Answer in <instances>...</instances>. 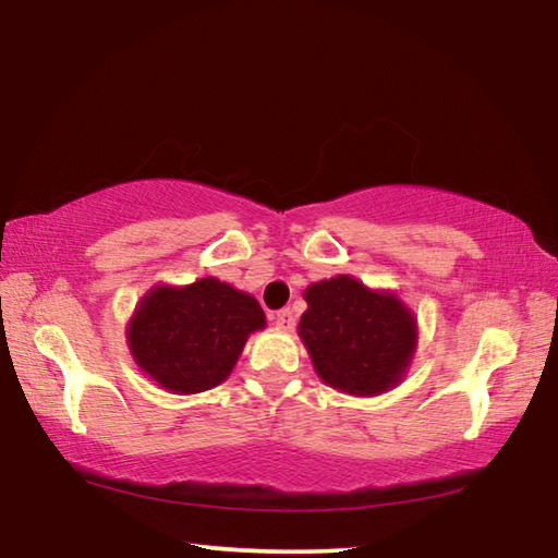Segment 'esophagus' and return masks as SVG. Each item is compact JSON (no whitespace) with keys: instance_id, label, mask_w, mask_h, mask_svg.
Here are the masks:
<instances>
[{"instance_id":"esophagus-1","label":"esophagus","mask_w":558,"mask_h":558,"mask_svg":"<svg viewBox=\"0 0 558 558\" xmlns=\"http://www.w3.org/2000/svg\"><path fill=\"white\" fill-rule=\"evenodd\" d=\"M272 325H276L278 329H282V332H290V329L295 327V315H292L290 307L278 310V313L272 315Z\"/></svg>"}]
</instances>
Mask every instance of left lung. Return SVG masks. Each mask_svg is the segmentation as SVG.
<instances>
[{
    "label": "left lung",
    "mask_w": 558,
    "mask_h": 558,
    "mask_svg": "<svg viewBox=\"0 0 558 558\" xmlns=\"http://www.w3.org/2000/svg\"><path fill=\"white\" fill-rule=\"evenodd\" d=\"M305 300L298 332L327 386L352 396H379L403 379L418 325L393 292L337 276L310 286Z\"/></svg>",
    "instance_id": "left-lung-1"
}]
</instances>
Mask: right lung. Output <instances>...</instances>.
<instances>
[{
	"label": "right lung",
	"mask_w": 558,
	"mask_h": 558,
	"mask_svg": "<svg viewBox=\"0 0 558 558\" xmlns=\"http://www.w3.org/2000/svg\"><path fill=\"white\" fill-rule=\"evenodd\" d=\"M266 313L248 292L216 278L157 286L140 300L128 347L149 379L172 393H199L229 379L251 332Z\"/></svg>",
	"instance_id": "1"
}]
</instances>
